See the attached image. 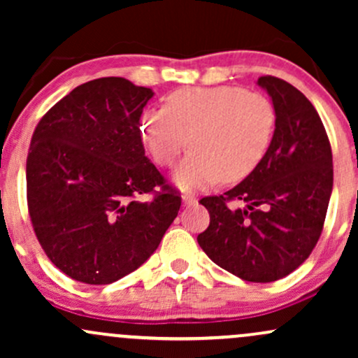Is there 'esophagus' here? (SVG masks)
Listing matches in <instances>:
<instances>
[{
	"mask_svg": "<svg viewBox=\"0 0 358 358\" xmlns=\"http://www.w3.org/2000/svg\"><path fill=\"white\" fill-rule=\"evenodd\" d=\"M182 200H183V203L187 205V207H190V205H195L196 203L195 195H192V193H183Z\"/></svg>",
	"mask_w": 358,
	"mask_h": 358,
	"instance_id": "34e87169",
	"label": "esophagus"
}]
</instances>
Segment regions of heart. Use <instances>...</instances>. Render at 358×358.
<instances>
[{
    "label": "heart",
    "instance_id": "b5f03b06",
    "mask_svg": "<svg viewBox=\"0 0 358 358\" xmlns=\"http://www.w3.org/2000/svg\"><path fill=\"white\" fill-rule=\"evenodd\" d=\"M274 131L273 102L239 85L178 89L163 109L139 119V136L158 166H173L187 143L192 148L173 175L182 190L244 180L264 159Z\"/></svg>",
    "mask_w": 358,
    "mask_h": 358
}]
</instances>
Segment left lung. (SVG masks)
Returning a JSON list of instances; mask_svg holds the SVG:
<instances>
[{
	"mask_svg": "<svg viewBox=\"0 0 358 358\" xmlns=\"http://www.w3.org/2000/svg\"><path fill=\"white\" fill-rule=\"evenodd\" d=\"M257 84L276 109L273 143L237 187L200 200L210 225L196 241L222 269L244 281L271 282L301 266L322 236L334 158L322 119L305 94L273 76L259 77Z\"/></svg>",
	"mask_w": 358,
	"mask_h": 358,
	"instance_id": "obj_1",
	"label": "left lung"
}]
</instances>
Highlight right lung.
Returning a JSON list of instances; mask_svg holds the SVG:
<instances>
[{
  "label": "right lung",
  "mask_w": 358,
  "mask_h": 358,
  "mask_svg": "<svg viewBox=\"0 0 358 358\" xmlns=\"http://www.w3.org/2000/svg\"><path fill=\"white\" fill-rule=\"evenodd\" d=\"M153 90L122 77L85 82L36 124L27 202L36 239L62 273L110 285L136 271L182 196L145 156L139 117ZM145 194L152 199L139 201Z\"/></svg>",
  "instance_id": "add662e5"
}]
</instances>
